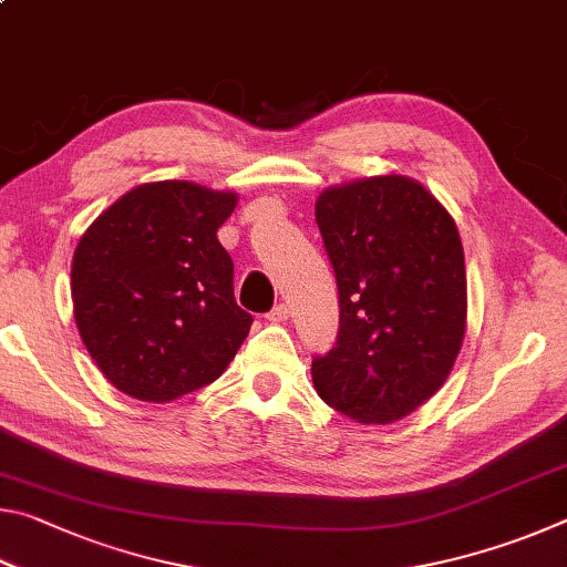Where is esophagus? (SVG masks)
Here are the masks:
<instances>
[{
    "label": "esophagus",
    "mask_w": 567,
    "mask_h": 567,
    "mask_svg": "<svg viewBox=\"0 0 567 567\" xmlns=\"http://www.w3.org/2000/svg\"><path fill=\"white\" fill-rule=\"evenodd\" d=\"M287 318H290V307H287L285 302H280V305H275L270 312H267V320L270 322H285Z\"/></svg>",
    "instance_id": "1"
}]
</instances>
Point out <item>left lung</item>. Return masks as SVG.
<instances>
[{
    "mask_svg": "<svg viewBox=\"0 0 567 567\" xmlns=\"http://www.w3.org/2000/svg\"><path fill=\"white\" fill-rule=\"evenodd\" d=\"M340 292L338 342L312 360L318 395L358 422H395L443 388L467 320L455 219L420 185L382 175L315 205Z\"/></svg>",
    "mask_w": 567,
    "mask_h": 567,
    "instance_id": "obj_1",
    "label": "left lung"
}]
</instances>
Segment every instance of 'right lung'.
I'll use <instances>...</instances> for the list:
<instances>
[{"label": "right lung", "mask_w": 567, "mask_h": 567, "mask_svg": "<svg viewBox=\"0 0 567 567\" xmlns=\"http://www.w3.org/2000/svg\"><path fill=\"white\" fill-rule=\"evenodd\" d=\"M235 192L165 179L104 209L72 257L74 322L124 395L169 402L215 382L252 315L235 302L233 257L217 229Z\"/></svg>", "instance_id": "add662e5"}]
</instances>
